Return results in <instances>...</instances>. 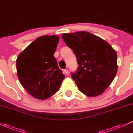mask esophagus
Wrapping results in <instances>:
<instances>
[{
	"mask_svg": "<svg viewBox=\"0 0 133 133\" xmlns=\"http://www.w3.org/2000/svg\"><path fill=\"white\" fill-rule=\"evenodd\" d=\"M64 74H68V73H69L68 70V69H64Z\"/></svg>",
	"mask_w": 133,
	"mask_h": 133,
	"instance_id": "esophagus-1",
	"label": "esophagus"
}]
</instances>
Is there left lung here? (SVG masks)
I'll return each instance as SVG.
<instances>
[{
	"label": "left lung",
	"instance_id": "left-lung-1",
	"mask_svg": "<svg viewBox=\"0 0 133 133\" xmlns=\"http://www.w3.org/2000/svg\"><path fill=\"white\" fill-rule=\"evenodd\" d=\"M62 37L77 57L78 69L71 76L79 91L89 97L103 93L117 73L115 50L106 41L86 31L64 33Z\"/></svg>",
	"mask_w": 133,
	"mask_h": 133
}]
</instances>
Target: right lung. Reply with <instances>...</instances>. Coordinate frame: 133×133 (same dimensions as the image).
Here are the masks:
<instances>
[{"instance_id": "right-lung-1", "label": "right lung", "mask_w": 133, "mask_h": 133, "mask_svg": "<svg viewBox=\"0 0 133 133\" xmlns=\"http://www.w3.org/2000/svg\"><path fill=\"white\" fill-rule=\"evenodd\" d=\"M59 41L57 36H42L18 56V78L24 89L35 98H49L59 91L64 79L54 56Z\"/></svg>"}]
</instances>
